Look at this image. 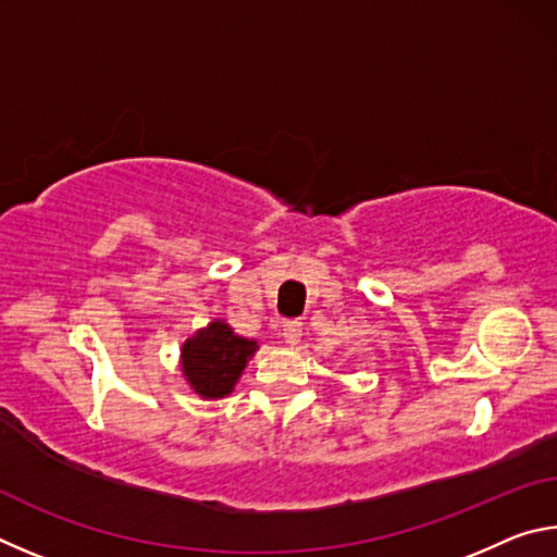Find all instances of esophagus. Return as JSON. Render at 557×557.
Masks as SVG:
<instances>
[{"instance_id": "obj_1", "label": "esophagus", "mask_w": 557, "mask_h": 557, "mask_svg": "<svg viewBox=\"0 0 557 557\" xmlns=\"http://www.w3.org/2000/svg\"><path fill=\"white\" fill-rule=\"evenodd\" d=\"M280 332H282V338H285V344L295 346L301 336V324L297 322V319H287V322H282Z\"/></svg>"}]
</instances>
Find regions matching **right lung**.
I'll return each mask as SVG.
<instances>
[{
  "instance_id": "1",
  "label": "right lung",
  "mask_w": 557,
  "mask_h": 557,
  "mask_svg": "<svg viewBox=\"0 0 557 557\" xmlns=\"http://www.w3.org/2000/svg\"><path fill=\"white\" fill-rule=\"evenodd\" d=\"M256 351V338L238 336L223 319H213L182 346L184 379L201 398H225Z\"/></svg>"
}]
</instances>
